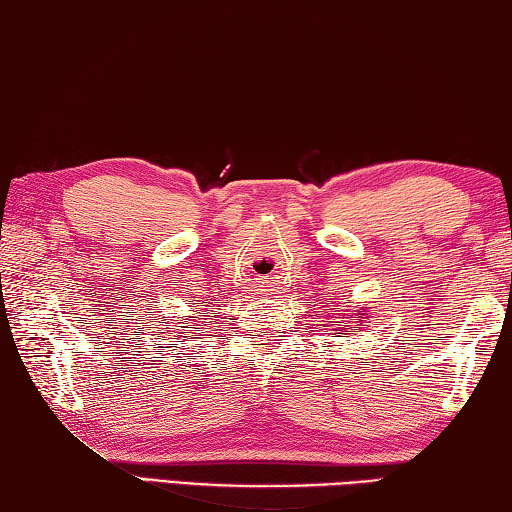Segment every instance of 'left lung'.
<instances>
[{
	"instance_id": "8db88e82",
	"label": "left lung",
	"mask_w": 512,
	"mask_h": 512,
	"mask_svg": "<svg viewBox=\"0 0 512 512\" xmlns=\"http://www.w3.org/2000/svg\"><path fill=\"white\" fill-rule=\"evenodd\" d=\"M356 315H358V317H363V315H365V308H360V311H356ZM358 326H363V320H360V324H354V326H349V329H354V331H356V329H358ZM335 331H340V333H342V335H340V338H347L345 324H342V322L338 324V329H335Z\"/></svg>"
}]
</instances>
